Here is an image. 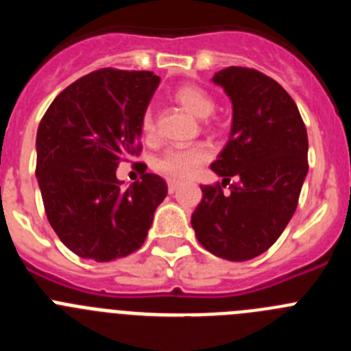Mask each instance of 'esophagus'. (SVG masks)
I'll list each match as a JSON object with an SVG mask.
<instances>
[{
  "label": "esophagus",
  "instance_id": "1",
  "mask_svg": "<svg viewBox=\"0 0 351 351\" xmlns=\"http://www.w3.org/2000/svg\"><path fill=\"white\" fill-rule=\"evenodd\" d=\"M167 184H169V191H170V193H173V191H176L179 188V182L172 181V179H170V181H167Z\"/></svg>",
  "mask_w": 351,
  "mask_h": 351
}]
</instances>
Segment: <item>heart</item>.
Here are the masks:
<instances>
[{
  "label": "heart",
  "mask_w": 351,
  "mask_h": 351,
  "mask_svg": "<svg viewBox=\"0 0 351 351\" xmlns=\"http://www.w3.org/2000/svg\"><path fill=\"white\" fill-rule=\"evenodd\" d=\"M176 100L182 105L190 114L195 117L210 116L216 108V101L206 89L193 86V84H186L176 91ZM141 132L145 137H153L154 135V119L151 110H145L141 117ZM213 156V149L210 145L198 142L193 145H181V147H169L163 151L160 158L154 161V169L165 178L172 181H184V179L193 178L195 173L200 170V167L210 160Z\"/></svg>",
  "instance_id": "obj_1"
}]
</instances>
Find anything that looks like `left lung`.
Returning a JSON list of instances; mask_svg holds the SVG:
<instances>
[{
	"label": "left lung",
	"mask_w": 351,
	"mask_h": 351,
	"mask_svg": "<svg viewBox=\"0 0 351 351\" xmlns=\"http://www.w3.org/2000/svg\"><path fill=\"white\" fill-rule=\"evenodd\" d=\"M213 82L232 100L234 117L210 165L223 182L200 186L191 226L213 255L246 262L267 251L295 213L308 173V132L291 96L262 71L228 66ZM226 184L230 194L222 193Z\"/></svg>",
	"instance_id": "left-lung-1"
}]
</instances>
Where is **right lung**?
I'll return each instance as SVG.
<instances>
[{
  "instance_id": "1",
  "label": "right lung",
  "mask_w": 351,
  "mask_h": 351,
  "mask_svg": "<svg viewBox=\"0 0 351 351\" xmlns=\"http://www.w3.org/2000/svg\"><path fill=\"white\" fill-rule=\"evenodd\" d=\"M158 84L153 71L101 68L63 89L40 121L36 179L45 214L82 258L110 262L137 251L167 197L156 173L128 188L116 178L121 161L141 153V117Z\"/></svg>"
}]
</instances>
